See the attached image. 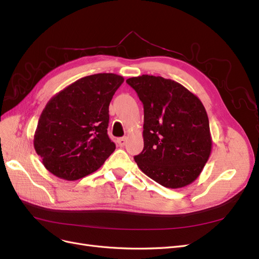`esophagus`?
<instances>
[{"mask_svg":"<svg viewBox=\"0 0 259 259\" xmlns=\"http://www.w3.org/2000/svg\"><path fill=\"white\" fill-rule=\"evenodd\" d=\"M126 137H122V138H119L117 139V145H119L120 147H124L125 144H126Z\"/></svg>","mask_w":259,"mask_h":259,"instance_id":"esophagus-1","label":"esophagus"}]
</instances>
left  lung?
I'll return each mask as SVG.
<instances>
[{
	"label": "left lung",
	"instance_id": "1",
	"mask_svg": "<svg viewBox=\"0 0 259 259\" xmlns=\"http://www.w3.org/2000/svg\"><path fill=\"white\" fill-rule=\"evenodd\" d=\"M126 83L144 105V149L135 162L163 187L177 189L199 177L211 151L208 116L185 86L143 74Z\"/></svg>",
	"mask_w": 259,
	"mask_h": 259
}]
</instances>
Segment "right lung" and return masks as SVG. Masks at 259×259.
<instances>
[{
    "instance_id": "add662e5",
    "label": "right lung",
    "mask_w": 259,
    "mask_h": 259,
    "mask_svg": "<svg viewBox=\"0 0 259 259\" xmlns=\"http://www.w3.org/2000/svg\"><path fill=\"white\" fill-rule=\"evenodd\" d=\"M123 82L114 73L84 76L45 106L33 145L53 175L80 179L97 170L115 150L107 134L109 105Z\"/></svg>"
}]
</instances>
